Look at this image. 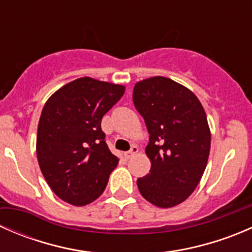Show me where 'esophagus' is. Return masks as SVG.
Instances as JSON below:
<instances>
[{
  "label": "esophagus",
  "instance_id": "34e87169",
  "mask_svg": "<svg viewBox=\"0 0 252 252\" xmlns=\"http://www.w3.org/2000/svg\"><path fill=\"white\" fill-rule=\"evenodd\" d=\"M138 151H139L138 146L133 145V146H131V149L129 150V151L124 152V156H126V158H130L131 156H134V155H135V154H138Z\"/></svg>",
  "mask_w": 252,
  "mask_h": 252
}]
</instances>
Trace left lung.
Listing matches in <instances>:
<instances>
[{"label": "left lung", "instance_id": "obj_1", "mask_svg": "<svg viewBox=\"0 0 252 252\" xmlns=\"http://www.w3.org/2000/svg\"><path fill=\"white\" fill-rule=\"evenodd\" d=\"M133 101L150 134L145 151L151 169L138 179L140 194L157 207L182 204L199 184L210 155L204 107L192 91L164 77L136 83Z\"/></svg>", "mask_w": 252, "mask_h": 252}]
</instances>
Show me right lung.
I'll return each mask as SVG.
<instances>
[{
    "label": "right lung",
    "mask_w": 252,
    "mask_h": 252,
    "mask_svg": "<svg viewBox=\"0 0 252 252\" xmlns=\"http://www.w3.org/2000/svg\"><path fill=\"white\" fill-rule=\"evenodd\" d=\"M124 90L123 85L79 78L45 103L37 126V161L47 184L63 201L85 206L105 190L119 159L106 144L101 121Z\"/></svg>",
    "instance_id": "1"
}]
</instances>
